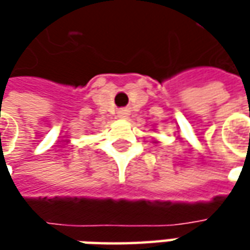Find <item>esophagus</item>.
Here are the masks:
<instances>
[{
	"mask_svg": "<svg viewBox=\"0 0 250 250\" xmlns=\"http://www.w3.org/2000/svg\"><path fill=\"white\" fill-rule=\"evenodd\" d=\"M129 115V111L126 110V108H122V110L118 111V117L120 118H126Z\"/></svg>",
	"mask_w": 250,
	"mask_h": 250,
	"instance_id": "esophagus-1",
	"label": "esophagus"
}]
</instances>
